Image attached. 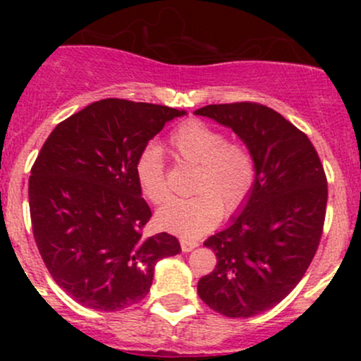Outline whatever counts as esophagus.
I'll return each mask as SVG.
<instances>
[{"mask_svg": "<svg viewBox=\"0 0 361 361\" xmlns=\"http://www.w3.org/2000/svg\"><path fill=\"white\" fill-rule=\"evenodd\" d=\"M180 244H181V251H183V252L193 251L195 247L198 246L197 241H193V239H185V238L180 239Z\"/></svg>", "mask_w": 361, "mask_h": 361, "instance_id": "34e87169", "label": "esophagus"}]
</instances>
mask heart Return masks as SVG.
<instances>
[{
	"label": "heart",
	"instance_id": "b5f03b06",
	"mask_svg": "<svg viewBox=\"0 0 361 361\" xmlns=\"http://www.w3.org/2000/svg\"><path fill=\"white\" fill-rule=\"evenodd\" d=\"M176 157L195 164L190 198H175L157 212V226L185 239H197L217 226L222 217L246 204L256 180L250 147L202 120H186L169 137ZM134 173L144 197L152 204L168 200L169 188L161 147L149 144L139 152Z\"/></svg>",
	"mask_w": 361,
	"mask_h": 361
}]
</instances>
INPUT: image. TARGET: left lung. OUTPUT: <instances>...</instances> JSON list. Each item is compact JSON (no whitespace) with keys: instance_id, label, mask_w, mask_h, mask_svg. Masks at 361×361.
Returning a JSON list of instances; mask_svg holds the SVG:
<instances>
[{"instance_id":"left-lung-1","label":"left lung","mask_w":361,"mask_h":361,"mask_svg":"<svg viewBox=\"0 0 361 361\" xmlns=\"http://www.w3.org/2000/svg\"><path fill=\"white\" fill-rule=\"evenodd\" d=\"M195 115L233 128L256 164L247 202L204 243L217 264L197 292L222 316H256L295 288L316 255L327 204L324 168L307 135L259 103L207 105Z\"/></svg>"}]
</instances>
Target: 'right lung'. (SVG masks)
I'll return each mask as SVG.
<instances>
[{"label": "right lung", "mask_w": 361, "mask_h": 361, "mask_svg": "<svg viewBox=\"0 0 361 361\" xmlns=\"http://www.w3.org/2000/svg\"><path fill=\"white\" fill-rule=\"evenodd\" d=\"M185 110L118 98L61 122L28 180L34 238L54 281L102 312L147 295L159 259L181 251L175 235L142 238L151 209L134 173L139 152Z\"/></svg>", "instance_id": "1"}]
</instances>
